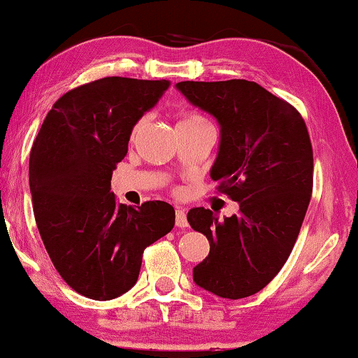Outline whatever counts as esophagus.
Listing matches in <instances>:
<instances>
[{"label": "esophagus", "instance_id": "34e87169", "mask_svg": "<svg viewBox=\"0 0 358 358\" xmlns=\"http://www.w3.org/2000/svg\"><path fill=\"white\" fill-rule=\"evenodd\" d=\"M176 227H179V228L187 227V215H185L184 208L176 210Z\"/></svg>", "mask_w": 358, "mask_h": 358}]
</instances>
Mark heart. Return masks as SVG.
I'll list each match as a JSON object with an SVG mask.
<instances>
[{"mask_svg":"<svg viewBox=\"0 0 358 358\" xmlns=\"http://www.w3.org/2000/svg\"><path fill=\"white\" fill-rule=\"evenodd\" d=\"M145 124H146L145 117H143V119H140L138 122H136L134 129H131V135H130L131 140L138 136L140 131L143 130ZM195 124H205V119H203V117L197 115V114H185L182 119H180V122H179V125H195Z\"/></svg>","mask_w":358,"mask_h":358,"instance_id":"1","label":"heart"}]
</instances>
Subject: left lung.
<instances>
[{
	"label": "left lung",
	"instance_id": "obj_1",
	"mask_svg": "<svg viewBox=\"0 0 358 358\" xmlns=\"http://www.w3.org/2000/svg\"><path fill=\"white\" fill-rule=\"evenodd\" d=\"M176 87L218 122L210 178L239 203V213L223 220L203 207L187 213L210 243L194 282L220 298L251 296L287 262L310 205L313 148L305 120L254 81H180Z\"/></svg>",
	"mask_w": 358,
	"mask_h": 358
}]
</instances>
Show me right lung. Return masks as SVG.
<instances>
[{
	"label": "right lung",
	"instance_id": "add662e5",
	"mask_svg": "<svg viewBox=\"0 0 358 358\" xmlns=\"http://www.w3.org/2000/svg\"><path fill=\"white\" fill-rule=\"evenodd\" d=\"M168 80L109 76L68 91L48 112L29 159L34 217L53 266L91 300L124 295L138 280L146 246L174 227L169 203H117L110 179L136 122Z\"/></svg>",
	"mask_w": 358,
	"mask_h": 358
}]
</instances>
